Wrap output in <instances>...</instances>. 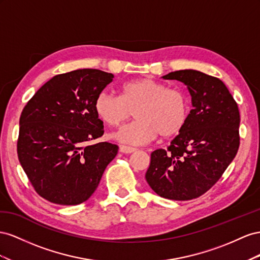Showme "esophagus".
Returning <instances> with one entry per match:
<instances>
[{"instance_id":"1","label":"esophagus","mask_w":260,"mask_h":260,"mask_svg":"<svg viewBox=\"0 0 260 260\" xmlns=\"http://www.w3.org/2000/svg\"><path fill=\"white\" fill-rule=\"evenodd\" d=\"M120 151H121V152H123V153H132V152L136 151V148H134V147H129V146H124V145H122V146L120 147Z\"/></svg>"}]
</instances>
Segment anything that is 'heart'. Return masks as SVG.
Listing matches in <instances>:
<instances>
[{
    "label": "heart",
    "mask_w": 260,
    "mask_h": 260,
    "mask_svg": "<svg viewBox=\"0 0 260 260\" xmlns=\"http://www.w3.org/2000/svg\"><path fill=\"white\" fill-rule=\"evenodd\" d=\"M93 109L102 123L117 127L133 115L137 120L123 126L114 138L129 145H145L160 134L169 138L179 134L186 125L190 102L180 88H168L151 78L127 81L121 87V95L101 91Z\"/></svg>",
    "instance_id": "b5f03b06"
}]
</instances>
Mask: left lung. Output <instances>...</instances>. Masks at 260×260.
Masks as SVG:
<instances>
[{
	"label": "left lung",
	"instance_id": "8db88e82",
	"mask_svg": "<svg viewBox=\"0 0 260 260\" xmlns=\"http://www.w3.org/2000/svg\"><path fill=\"white\" fill-rule=\"evenodd\" d=\"M162 78L186 85L192 109L168 149L151 152L146 181L163 198L190 200L209 190L235 158L240 147V111L217 77L183 70Z\"/></svg>",
	"mask_w": 260,
	"mask_h": 260
}]
</instances>
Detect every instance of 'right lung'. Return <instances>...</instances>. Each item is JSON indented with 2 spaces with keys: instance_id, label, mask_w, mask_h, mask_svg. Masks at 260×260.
<instances>
[{
  "instance_id": "1",
  "label": "right lung",
  "mask_w": 260,
  "mask_h": 260,
  "mask_svg": "<svg viewBox=\"0 0 260 260\" xmlns=\"http://www.w3.org/2000/svg\"><path fill=\"white\" fill-rule=\"evenodd\" d=\"M113 78L92 69L60 74L27 102L19 118L17 154L42 198L63 206L79 205L97 189L118 147L107 142L85 144L105 133L93 103Z\"/></svg>"
}]
</instances>
